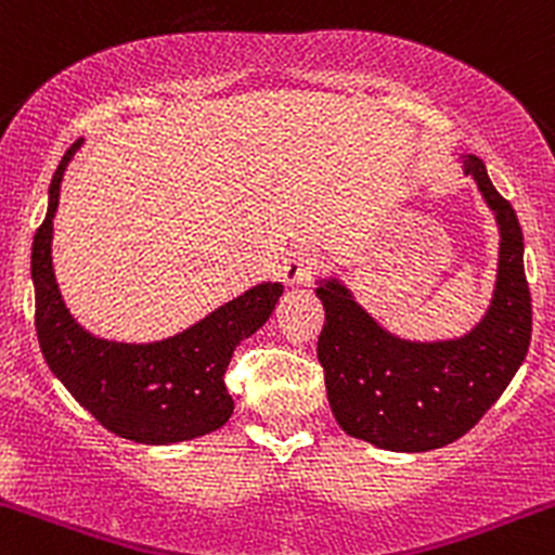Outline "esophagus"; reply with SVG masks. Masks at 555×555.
Wrapping results in <instances>:
<instances>
[{"label":"esophagus","mask_w":555,"mask_h":555,"mask_svg":"<svg viewBox=\"0 0 555 555\" xmlns=\"http://www.w3.org/2000/svg\"><path fill=\"white\" fill-rule=\"evenodd\" d=\"M319 268V255L310 247H292L287 255H284L282 263V279L289 284V287H300V284H308L310 276Z\"/></svg>","instance_id":"1"}]
</instances>
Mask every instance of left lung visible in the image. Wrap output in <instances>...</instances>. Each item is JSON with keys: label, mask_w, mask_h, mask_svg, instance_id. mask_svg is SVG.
<instances>
[{"label": "left lung", "mask_w": 555, "mask_h": 555, "mask_svg": "<svg viewBox=\"0 0 555 555\" xmlns=\"http://www.w3.org/2000/svg\"><path fill=\"white\" fill-rule=\"evenodd\" d=\"M501 234L490 306L468 332L405 339L358 306L343 279H315L326 321L319 337L326 395L345 435L395 453H426L464 437L511 385L532 337L525 234L477 155L461 152Z\"/></svg>", "instance_id": "8db88e82"}]
</instances>
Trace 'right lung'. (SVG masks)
I'll use <instances>...</instances> for the list:
<instances>
[{"label":"right lung","mask_w":555,"mask_h":555,"mask_svg":"<svg viewBox=\"0 0 555 555\" xmlns=\"http://www.w3.org/2000/svg\"><path fill=\"white\" fill-rule=\"evenodd\" d=\"M81 144L78 139L54 170L47 218L30 247L36 334L47 366L113 435L142 446H176L210 435L234 413L223 382L231 356L271 319L284 284H255L197 324L155 343H118L87 332L65 306L52 266L60 186Z\"/></svg>","instance_id":"add662e5"}]
</instances>
